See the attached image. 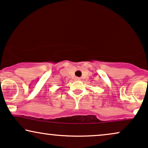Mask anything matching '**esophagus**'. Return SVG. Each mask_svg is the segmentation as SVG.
Wrapping results in <instances>:
<instances>
[{
	"label": "esophagus",
	"instance_id": "obj_1",
	"mask_svg": "<svg viewBox=\"0 0 148 148\" xmlns=\"http://www.w3.org/2000/svg\"><path fill=\"white\" fill-rule=\"evenodd\" d=\"M75 80H76V81H80V80H81V79H80V78H79V77H76L75 78Z\"/></svg>",
	"mask_w": 148,
	"mask_h": 148
}]
</instances>
